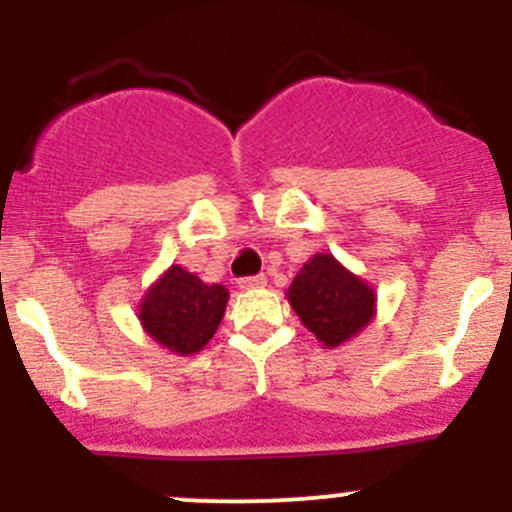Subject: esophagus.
Here are the masks:
<instances>
[{"mask_svg":"<svg viewBox=\"0 0 512 512\" xmlns=\"http://www.w3.org/2000/svg\"><path fill=\"white\" fill-rule=\"evenodd\" d=\"M237 285H240V289H260V287H265V285H267V277H265V275L242 277V280L237 282Z\"/></svg>","mask_w":512,"mask_h":512,"instance_id":"34e87169","label":"esophagus"}]
</instances>
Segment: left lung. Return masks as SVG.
Here are the masks:
<instances>
[{"label":"left lung","mask_w":512,"mask_h":512,"mask_svg":"<svg viewBox=\"0 0 512 512\" xmlns=\"http://www.w3.org/2000/svg\"><path fill=\"white\" fill-rule=\"evenodd\" d=\"M287 299L324 349L342 347L376 317L374 287L329 252H317L304 262L287 289Z\"/></svg>","instance_id":"left-lung-1"}]
</instances>
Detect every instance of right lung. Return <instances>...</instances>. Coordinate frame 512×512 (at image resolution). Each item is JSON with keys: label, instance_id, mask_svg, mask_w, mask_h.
<instances>
[{"label": "right lung", "instance_id": "right-lung-1", "mask_svg": "<svg viewBox=\"0 0 512 512\" xmlns=\"http://www.w3.org/2000/svg\"><path fill=\"white\" fill-rule=\"evenodd\" d=\"M230 292L170 265L138 302L143 332L178 356L198 354L218 332Z\"/></svg>", "mask_w": 512, "mask_h": 512}]
</instances>
